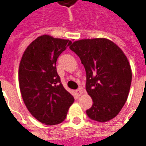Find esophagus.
<instances>
[{
    "label": "esophagus",
    "instance_id": "34e87169",
    "mask_svg": "<svg viewBox=\"0 0 146 146\" xmlns=\"http://www.w3.org/2000/svg\"><path fill=\"white\" fill-rule=\"evenodd\" d=\"M76 95H77V96H80V95H82V93H83V89L79 88L78 90H76Z\"/></svg>",
    "mask_w": 146,
    "mask_h": 146
}]
</instances>
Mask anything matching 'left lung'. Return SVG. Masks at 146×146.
Instances as JSON below:
<instances>
[{
	"label": "left lung",
	"mask_w": 146,
	"mask_h": 146,
	"mask_svg": "<svg viewBox=\"0 0 146 146\" xmlns=\"http://www.w3.org/2000/svg\"><path fill=\"white\" fill-rule=\"evenodd\" d=\"M70 48L85 68L86 91L93 101L87 115L98 122L112 119L125 104L131 88V69L126 55L106 38L80 40Z\"/></svg>",
	"instance_id": "8db88e82"
}]
</instances>
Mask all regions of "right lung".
Instances as JSON below:
<instances>
[{"instance_id": "add662e5", "label": "right lung", "mask_w": 146, "mask_h": 146, "mask_svg": "<svg viewBox=\"0 0 146 146\" xmlns=\"http://www.w3.org/2000/svg\"><path fill=\"white\" fill-rule=\"evenodd\" d=\"M71 44L69 40L39 36L27 47L19 64V83L24 103L32 116L46 125L64 121L74 102L56 70L57 58Z\"/></svg>"}]
</instances>
